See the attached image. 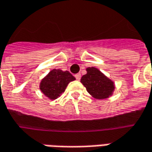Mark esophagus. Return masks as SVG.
<instances>
[{"instance_id": "obj_1", "label": "esophagus", "mask_w": 152, "mask_h": 152, "mask_svg": "<svg viewBox=\"0 0 152 152\" xmlns=\"http://www.w3.org/2000/svg\"><path fill=\"white\" fill-rule=\"evenodd\" d=\"M75 77H76V79L77 80V81H79L81 77V74H80V73H77V74H76V75H75Z\"/></svg>"}]
</instances>
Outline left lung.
Instances as JSON below:
<instances>
[{
	"instance_id": "8db88e82",
	"label": "left lung",
	"mask_w": 152,
	"mask_h": 152,
	"mask_svg": "<svg viewBox=\"0 0 152 152\" xmlns=\"http://www.w3.org/2000/svg\"><path fill=\"white\" fill-rule=\"evenodd\" d=\"M81 82L86 91L97 99H105L112 96L114 84L95 67L86 68V74L81 77Z\"/></svg>"
}]
</instances>
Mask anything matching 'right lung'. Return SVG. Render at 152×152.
Segmentation results:
<instances>
[{
	"instance_id": "right-lung-1",
	"label": "right lung",
	"mask_w": 152,
	"mask_h": 152,
	"mask_svg": "<svg viewBox=\"0 0 152 152\" xmlns=\"http://www.w3.org/2000/svg\"><path fill=\"white\" fill-rule=\"evenodd\" d=\"M76 80L69 71L54 69L40 82L41 92L51 100L56 99L65 92L67 85Z\"/></svg>"
}]
</instances>
